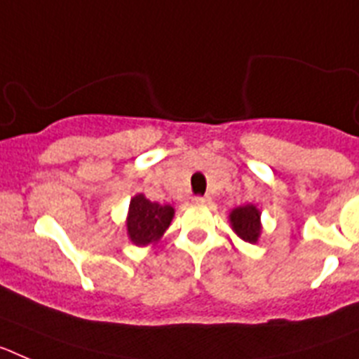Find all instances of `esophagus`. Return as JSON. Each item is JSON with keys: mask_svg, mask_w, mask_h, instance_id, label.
Returning a JSON list of instances; mask_svg holds the SVG:
<instances>
[{"mask_svg": "<svg viewBox=\"0 0 359 359\" xmlns=\"http://www.w3.org/2000/svg\"><path fill=\"white\" fill-rule=\"evenodd\" d=\"M194 203H198V205H208V203H210V198H208V196H196Z\"/></svg>", "mask_w": 359, "mask_h": 359, "instance_id": "esophagus-1", "label": "esophagus"}]
</instances>
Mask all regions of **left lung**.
<instances>
[{
  "label": "left lung",
  "mask_w": 359,
  "mask_h": 359,
  "mask_svg": "<svg viewBox=\"0 0 359 359\" xmlns=\"http://www.w3.org/2000/svg\"><path fill=\"white\" fill-rule=\"evenodd\" d=\"M230 224L237 236L246 243H257L261 236V212L255 205H244L230 212Z\"/></svg>",
  "instance_id": "left-lung-1"
}]
</instances>
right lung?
Listing matches in <instances>:
<instances>
[{
  "label": "right lung",
  "instance_id": "1",
  "mask_svg": "<svg viewBox=\"0 0 359 359\" xmlns=\"http://www.w3.org/2000/svg\"><path fill=\"white\" fill-rule=\"evenodd\" d=\"M174 217L170 205L149 201L144 194H136L129 203V214L126 226L128 236L136 246H147L161 239Z\"/></svg>",
  "mask_w": 359,
  "mask_h": 359
}]
</instances>
